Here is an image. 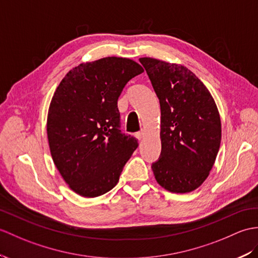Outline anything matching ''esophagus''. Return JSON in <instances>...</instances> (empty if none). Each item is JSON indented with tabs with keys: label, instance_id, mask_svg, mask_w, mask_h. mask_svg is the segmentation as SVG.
Wrapping results in <instances>:
<instances>
[{
	"label": "esophagus",
	"instance_id": "obj_1",
	"mask_svg": "<svg viewBox=\"0 0 258 258\" xmlns=\"http://www.w3.org/2000/svg\"><path fill=\"white\" fill-rule=\"evenodd\" d=\"M135 136L137 137V139H139V140H142L143 139V137L144 136H145V132H144V131H141V132H137V133L135 134Z\"/></svg>",
	"mask_w": 258,
	"mask_h": 258
}]
</instances>
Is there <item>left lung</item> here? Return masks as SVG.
Instances as JSON below:
<instances>
[{
	"instance_id": "left-lung-1",
	"label": "left lung",
	"mask_w": 258,
	"mask_h": 258,
	"mask_svg": "<svg viewBox=\"0 0 258 258\" xmlns=\"http://www.w3.org/2000/svg\"><path fill=\"white\" fill-rule=\"evenodd\" d=\"M160 103L161 157L152 169L173 194H187L208 178L220 148L221 118L214 99L192 71L178 63L140 58Z\"/></svg>"
}]
</instances>
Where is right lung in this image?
Segmentation results:
<instances>
[{"mask_svg": "<svg viewBox=\"0 0 258 258\" xmlns=\"http://www.w3.org/2000/svg\"><path fill=\"white\" fill-rule=\"evenodd\" d=\"M143 71L128 58H101L71 69L53 93L47 115L50 154L77 195L95 198L114 188L139 146L118 130L117 99Z\"/></svg>", "mask_w": 258, "mask_h": 258, "instance_id": "obj_1", "label": "right lung"}]
</instances>
